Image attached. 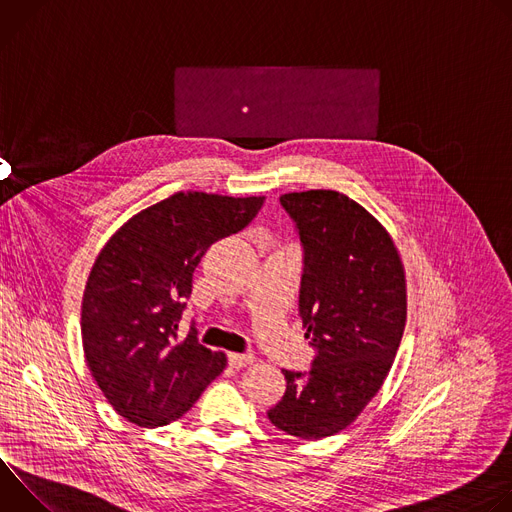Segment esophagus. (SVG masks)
Segmentation results:
<instances>
[{
  "mask_svg": "<svg viewBox=\"0 0 512 512\" xmlns=\"http://www.w3.org/2000/svg\"><path fill=\"white\" fill-rule=\"evenodd\" d=\"M253 362V354L251 352H231L229 354V364L233 369H243L247 364Z\"/></svg>",
  "mask_w": 512,
  "mask_h": 512,
  "instance_id": "1",
  "label": "esophagus"
}]
</instances>
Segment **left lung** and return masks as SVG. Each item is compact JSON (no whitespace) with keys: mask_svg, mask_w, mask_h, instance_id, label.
Segmentation results:
<instances>
[{"mask_svg":"<svg viewBox=\"0 0 512 512\" xmlns=\"http://www.w3.org/2000/svg\"><path fill=\"white\" fill-rule=\"evenodd\" d=\"M296 227L304 271L298 310L314 348L310 371H285L269 421L300 440L348 427L381 389L405 318V273L389 233L334 190L279 198Z\"/></svg>","mask_w":512,"mask_h":512,"instance_id":"left-lung-1","label":"left lung"}]
</instances>
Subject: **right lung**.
Here are the masks:
<instances>
[{
  "instance_id": "obj_1",
  "label": "right lung",
  "mask_w": 512,
  "mask_h": 512,
  "mask_svg": "<svg viewBox=\"0 0 512 512\" xmlns=\"http://www.w3.org/2000/svg\"><path fill=\"white\" fill-rule=\"evenodd\" d=\"M263 196L178 192L141 210L99 253L83 296L87 367L111 407L139 427L180 419L223 373L190 324L192 275L212 243L243 231Z\"/></svg>"
}]
</instances>
